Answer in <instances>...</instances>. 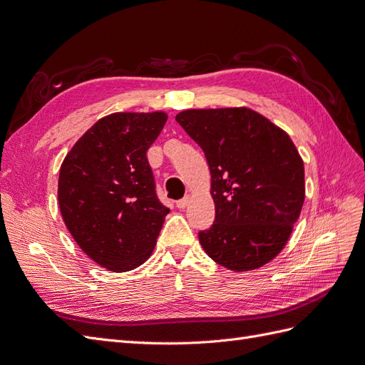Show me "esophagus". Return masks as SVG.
I'll use <instances>...</instances> for the list:
<instances>
[{
  "label": "esophagus",
  "instance_id": "esophagus-1",
  "mask_svg": "<svg viewBox=\"0 0 365 365\" xmlns=\"http://www.w3.org/2000/svg\"><path fill=\"white\" fill-rule=\"evenodd\" d=\"M189 202H190V196H184L182 200H180L178 202H176V207H178V208H185L187 205H189Z\"/></svg>",
  "mask_w": 365,
  "mask_h": 365
}]
</instances>
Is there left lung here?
Returning <instances> with one entry per match:
<instances>
[{
    "mask_svg": "<svg viewBox=\"0 0 365 365\" xmlns=\"http://www.w3.org/2000/svg\"><path fill=\"white\" fill-rule=\"evenodd\" d=\"M175 120L205 153L215 224L204 251L244 272L271 262L288 244L304 202V164L286 132L247 106L185 109Z\"/></svg>",
    "mask_w": 365,
    "mask_h": 365,
    "instance_id": "left-lung-1",
    "label": "left lung"
}]
</instances>
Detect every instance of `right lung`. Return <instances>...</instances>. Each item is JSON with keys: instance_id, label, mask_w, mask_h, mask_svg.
I'll list each match as a JSON object with an SVG mask.
<instances>
[{"instance_id": "1", "label": "right lung", "mask_w": 365, "mask_h": 365, "mask_svg": "<svg viewBox=\"0 0 365 365\" xmlns=\"http://www.w3.org/2000/svg\"><path fill=\"white\" fill-rule=\"evenodd\" d=\"M168 114L114 113L74 143L59 170L61 215L97 264L126 272L145 263L169 213L157 197L146 152Z\"/></svg>"}]
</instances>
